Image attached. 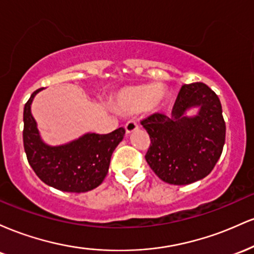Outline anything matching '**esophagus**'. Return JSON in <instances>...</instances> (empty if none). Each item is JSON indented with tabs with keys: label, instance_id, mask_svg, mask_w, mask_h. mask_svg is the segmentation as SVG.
Masks as SVG:
<instances>
[{
	"label": "esophagus",
	"instance_id": "1",
	"mask_svg": "<svg viewBox=\"0 0 254 254\" xmlns=\"http://www.w3.org/2000/svg\"><path fill=\"white\" fill-rule=\"evenodd\" d=\"M137 127H138V124H137L136 121H129L127 124H125V130H127V133L135 131Z\"/></svg>",
	"mask_w": 254,
	"mask_h": 254
}]
</instances>
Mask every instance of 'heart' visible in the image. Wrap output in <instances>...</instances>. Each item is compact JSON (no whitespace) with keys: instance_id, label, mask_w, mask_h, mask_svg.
Returning <instances> with one entry per match:
<instances>
[{"instance_id":"1","label":"heart","mask_w":254,"mask_h":254,"mask_svg":"<svg viewBox=\"0 0 254 254\" xmlns=\"http://www.w3.org/2000/svg\"><path fill=\"white\" fill-rule=\"evenodd\" d=\"M165 92L159 86H137L124 89L119 95V104L124 109L137 112L147 106L156 107L162 103Z\"/></svg>"}]
</instances>
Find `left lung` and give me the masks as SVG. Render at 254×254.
<instances>
[{
  "instance_id": "8db88e82",
  "label": "left lung",
  "mask_w": 254,
  "mask_h": 254,
  "mask_svg": "<svg viewBox=\"0 0 254 254\" xmlns=\"http://www.w3.org/2000/svg\"><path fill=\"white\" fill-rule=\"evenodd\" d=\"M199 106L189 119L185 112ZM150 138L145 154L149 167L162 182L186 185L203 179L214 170L226 141V123L217 94L203 82L184 84L171 117L164 113L141 121Z\"/></svg>"
}]
</instances>
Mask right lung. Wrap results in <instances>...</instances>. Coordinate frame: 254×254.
<instances>
[{
    "mask_svg": "<svg viewBox=\"0 0 254 254\" xmlns=\"http://www.w3.org/2000/svg\"><path fill=\"white\" fill-rule=\"evenodd\" d=\"M24 107V148L28 164L42 182L64 192H87L103 183L109 172L113 150L123 139L124 127L106 133H87L71 143L50 147L40 139L31 115V103Z\"/></svg>",
    "mask_w": 254,
    "mask_h": 254,
    "instance_id": "obj_1",
    "label": "right lung"
}]
</instances>
